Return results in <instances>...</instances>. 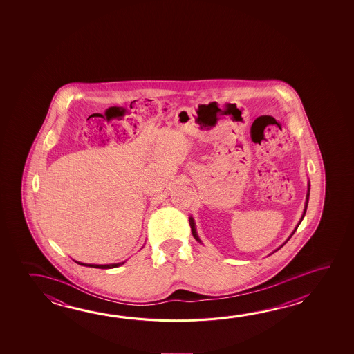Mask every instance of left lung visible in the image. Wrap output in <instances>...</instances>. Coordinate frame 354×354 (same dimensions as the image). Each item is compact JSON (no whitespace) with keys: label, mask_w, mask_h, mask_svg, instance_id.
<instances>
[{"label":"left lung","mask_w":354,"mask_h":354,"mask_svg":"<svg viewBox=\"0 0 354 354\" xmlns=\"http://www.w3.org/2000/svg\"><path fill=\"white\" fill-rule=\"evenodd\" d=\"M308 196H310V184H308V190H307V195H306V203H305V209H304V214H302L301 221H302V218H304V216H305V214H306L307 205H308ZM301 221H300V222H301ZM189 222H190V227H192V236H194V238H195V239H196L197 242H200V243H201V241H200V238H198V236H197L196 228H195V222H194V218H192V217H190V218H189ZM299 225H300V223H299ZM295 231H296V228H295ZM295 231H294V232L291 233V236H292V234H294V233H295ZM291 236H290V237L288 238V241H289L290 238H291ZM288 241H286V242H288ZM286 242H285V243H286ZM284 244H283V245H284ZM283 245H281V247H283ZM281 247H279L278 250H280V248H281Z\"/></svg>","instance_id":"left-lung-1"}]
</instances>
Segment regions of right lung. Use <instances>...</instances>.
I'll return each mask as SVG.
<instances>
[{"mask_svg": "<svg viewBox=\"0 0 354 354\" xmlns=\"http://www.w3.org/2000/svg\"><path fill=\"white\" fill-rule=\"evenodd\" d=\"M77 264H80V266H84V267H90V268H99V269H111V268H117L122 266V264H124V261H122V263H117V264H104V266H99V264H85V263H80V261H76Z\"/></svg>", "mask_w": 354, "mask_h": 354, "instance_id": "obj_1", "label": "right lung"}]
</instances>
